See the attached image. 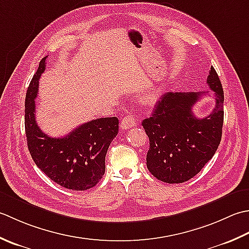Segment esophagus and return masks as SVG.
<instances>
[{"mask_svg":"<svg viewBox=\"0 0 249 249\" xmlns=\"http://www.w3.org/2000/svg\"><path fill=\"white\" fill-rule=\"evenodd\" d=\"M136 124V119L133 116H126L120 123V128L121 130H126L130 129L132 126H134Z\"/></svg>","mask_w":249,"mask_h":249,"instance_id":"obj_1","label":"esophagus"}]
</instances>
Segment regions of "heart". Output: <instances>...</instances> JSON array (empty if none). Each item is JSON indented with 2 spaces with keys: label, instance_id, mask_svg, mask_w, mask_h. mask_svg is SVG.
<instances>
[{
  "label": "heart",
  "instance_id": "b5f03b06",
  "mask_svg": "<svg viewBox=\"0 0 249 249\" xmlns=\"http://www.w3.org/2000/svg\"><path fill=\"white\" fill-rule=\"evenodd\" d=\"M146 102L147 103H151V102H154L155 101V95H153V94H148L146 96Z\"/></svg>",
  "mask_w": 249,
  "mask_h": 249
}]
</instances>
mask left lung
Segmentation results:
<instances>
[{
	"label": "left lung",
	"mask_w": 249,
	"mask_h": 249,
	"mask_svg": "<svg viewBox=\"0 0 249 249\" xmlns=\"http://www.w3.org/2000/svg\"><path fill=\"white\" fill-rule=\"evenodd\" d=\"M216 106L205 118H196L194 105L205 92H166L151 117L142 123L149 138L146 164L156 178L167 184L189 180L203 169L220 144L224 124V90L214 68L207 76Z\"/></svg>",
	"instance_id": "8db88e82"
}]
</instances>
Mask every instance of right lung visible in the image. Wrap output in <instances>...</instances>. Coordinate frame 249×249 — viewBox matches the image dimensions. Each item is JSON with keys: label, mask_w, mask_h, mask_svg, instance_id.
<instances>
[{"label": "right lung", "mask_w": 249, "mask_h": 249, "mask_svg": "<svg viewBox=\"0 0 249 249\" xmlns=\"http://www.w3.org/2000/svg\"><path fill=\"white\" fill-rule=\"evenodd\" d=\"M39 62L25 94L24 126L28 148L35 164L55 184L72 190L92 188L105 173V156L118 134L117 117L98 118L71 131L63 138H50L35 120V98L38 80L46 69Z\"/></svg>", "instance_id": "add662e5"}]
</instances>
